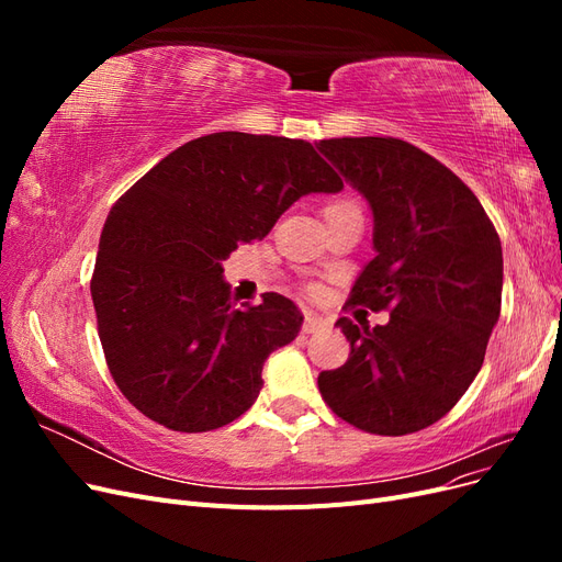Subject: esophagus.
Instances as JSON below:
<instances>
[{"label": "esophagus", "mask_w": 562, "mask_h": 562, "mask_svg": "<svg viewBox=\"0 0 562 562\" xmlns=\"http://www.w3.org/2000/svg\"><path fill=\"white\" fill-rule=\"evenodd\" d=\"M328 328H330V323H328L326 318L314 316V314H307V316H304L302 330L307 333V335H312V333H323V330H328Z\"/></svg>", "instance_id": "esophagus-1"}]
</instances>
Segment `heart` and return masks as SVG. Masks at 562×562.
<instances>
[{
    "instance_id": "b5f03b06",
    "label": "heart",
    "mask_w": 562,
    "mask_h": 562,
    "mask_svg": "<svg viewBox=\"0 0 562 562\" xmlns=\"http://www.w3.org/2000/svg\"><path fill=\"white\" fill-rule=\"evenodd\" d=\"M347 209H356V203H353V201H347V199L330 201L328 206L323 209V215H326V213H335V211H347ZM310 293H312V295H316V293H318V288H310Z\"/></svg>"
}]
</instances>
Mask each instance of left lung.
Here are the masks:
<instances>
[{
    "instance_id": "obj_1",
    "label": "left lung",
    "mask_w": 562,
    "mask_h": 562,
    "mask_svg": "<svg viewBox=\"0 0 562 562\" xmlns=\"http://www.w3.org/2000/svg\"><path fill=\"white\" fill-rule=\"evenodd\" d=\"M372 209V258L351 304L391 310L386 326H335L351 353L323 370L318 391L356 429L419 431L450 413L479 375L502 310L504 260L495 225L450 168L398 138L316 145Z\"/></svg>"
}]
</instances>
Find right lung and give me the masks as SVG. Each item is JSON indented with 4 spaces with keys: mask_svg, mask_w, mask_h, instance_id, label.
Instances as JSON below:
<instances>
[{
    "mask_svg": "<svg viewBox=\"0 0 562 562\" xmlns=\"http://www.w3.org/2000/svg\"><path fill=\"white\" fill-rule=\"evenodd\" d=\"M342 187L307 140L223 131L184 143L114 203L91 297L112 378L145 417L199 434L248 411L302 314L277 293L234 307L223 260L300 196Z\"/></svg>",
    "mask_w": 562,
    "mask_h": 562,
    "instance_id": "obj_1",
    "label": "right lung"
}]
</instances>
